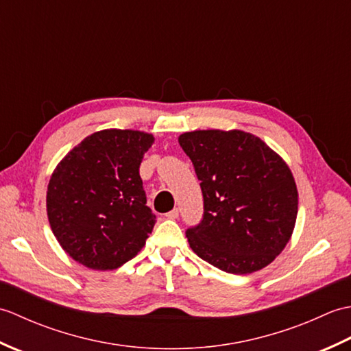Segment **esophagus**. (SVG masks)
<instances>
[{
    "mask_svg": "<svg viewBox=\"0 0 351 351\" xmlns=\"http://www.w3.org/2000/svg\"><path fill=\"white\" fill-rule=\"evenodd\" d=\"M178 215H180V210H178V208H175V210H171V211H169L166 214V217L167 219H178Z\"/></svg>",
    "mask_w": 351,
    "mask_h": 351,
    "instance_id": "1",
    "label": "esophagus"
}]
</instances>
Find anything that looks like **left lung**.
I'll list each match as a JSON object with an SVG mask.
<instances>
[{
  "mask_svg": "<svg viewBox=\"0 0 351 351\" xmlns=\"http://www.w3.org/2000/svg\"><path fill=\"white\" fill-rule=\"evenodd\" d=\"M195 166L204 217L187 229L199 258L232 274L273 263L295 226L299 193L287 162L240 130H202L178 138Z\"/></svg>",
  "mask_w": 351,
  "mask_h": 351,
  "instance_id": "1",
  "label": "left lung"
}]
</instances>
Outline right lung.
<instances>
[{
	"label": "right lung",
	"instance_id": "right-lung-1",
	"mask_svg": "<svg viewBox=\"0 0 351 351\" xmlns=\"http://www.w3.org/2000/svg\"><path fill=\"white\" fill-rule=\"evenodd\" d=\"M154 136L93 132L52 171L48 220L63 250L92 270H114L143 249L155 225L138 169Z\"/></svg>",
	"mask_w": 351,
	"mask_h": 351
}]
</instances>
